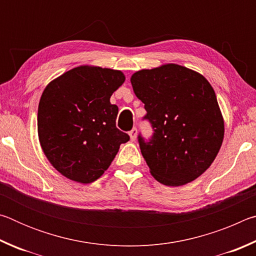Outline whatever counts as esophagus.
Returning a JSON list of instances; mask_svg holds the SVG:
<instances>
[{
  "mask_svg": "<svg viewBox=\"0 0 256 256\" xmlns=\"http://www.w3.org/2000/svg\"><path fill=\"white\" fill-rule=\"evenodd\" d=\"M130 138H131V141H136V136H138V130L136 128H133L131 131H130Z\"/></svg>",
  "mask_w": 256,
  "mask_h": 256,
  "instance_id": "esophagus-1",
  "label": "esophagus"
}]
</instances>
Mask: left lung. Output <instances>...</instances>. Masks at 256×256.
I'll list each match as a JSON object with an SVG mask.
<instances>
[{
  "label": "left lung",
  "mask_w": 256,
  "mask_h": 256,
  "mask_svg": "<svg viewBox=\"0 0 256 256\" xmlns=\"http://www.w3.org/2000/svg\"><path fill=\"white\" fill-rule=\"evenodd\" d=\"M154 136H138L141 154L159 183L180 186L202 175L222 144L224 124L214 90L204 76L178 64L131 76Z\"/></svg>",
  "instance_id": "left-lung-1"
}]
</instances>
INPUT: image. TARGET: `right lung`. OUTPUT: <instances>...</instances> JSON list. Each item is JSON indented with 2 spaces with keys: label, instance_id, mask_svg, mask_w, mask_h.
<instances>
[{
  "label": "right lung",
  "instance_id": "add662e5",
  "mask_svg": "<svg viewBox=\"0 0 256 256\" xmlns=\"http://www.w3.org/2000/svg\"><path fill=\"white\" fill-rule=\"evenodd\" d=\"M123 72L81 66L50 81L38 105V138L46 158L66 178L92 183L110 166L128 134L116 128L112 92Z\"/></svg>",
  "mask_w": 256,
  "mask_h": 256
}]
</instances>
